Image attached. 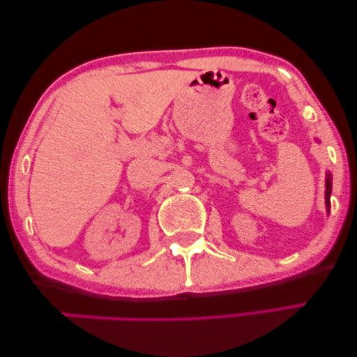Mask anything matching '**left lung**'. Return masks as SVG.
Instances as JSON below:
<instances>
[{"label":"left lung","instance_id":"obj_1","mask_svg":"<svg viewBox=\"0 0 357 357\" xmlns=\"http://www.w3.org/2000/svg\"><path fill=\"white\" fill-rule=\"evenodd\" d=\"M331 191H332L331 174H327V180H326V204H327V208H329V206H331Z\"/></svg>","mask_w":357,"mask_h":357}]
</instances>
